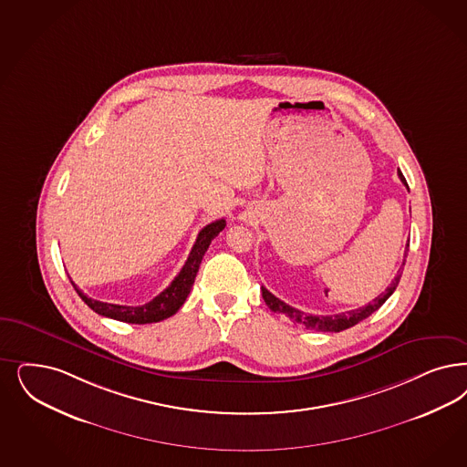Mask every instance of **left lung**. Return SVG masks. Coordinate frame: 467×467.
Returning <instances> with one entry per match:
<instances>
[{
    "instance_id": "8db88e82",
    "label": "left lung",
    "mask_w": 467,
    "mask_h": 467,
    "mask_svg": "<svg viewBox=\"0 0 467 467\" xmlns=\"http://www.w3.org/2000/svg\"><path fill=\"white\" fill-rule=\"evenodd\" d=\"M399 177L402 181L403 184L407 186V181L403 177L402 172H399ZM407 252H409V243L405 246V252H403V257H407ZM403 265H405V258H403L402 267L399 269V273L395 275V279L391 281V285L386 288L381 295H378L370 304L368 306H360V308H355V310H348V312H341V314H335V316H312V314H306L304 310H298L295 306L285 304L283 300H279L277 296H274L271 291L265 290L262 286V296H264V302L267 304V306L275 312V314H283L286 316L291 322L306 327V329H314V331H327V333H339L343 329H348L355 324H358L364 319H368L372 312H376L379 306L385 304L386 300L393 295V291L397 290L399 283H400V277H402Z\"/></svg>"
}]
</instances>
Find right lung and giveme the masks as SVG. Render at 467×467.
Returning <instances> with one entry per match:
<instances>
[{
	"label": "right lung",
	"mask_w": 467,
	"mask_h": 467,
	"mask_svg": "<svg viewBox=\"0 0 467 467\" xmlns=\"http://www.w3.org/2000/svg\"><path fill=\"white\" fill-rule=\"evenodd\" d=\"M225 227V219H219L215 223H210L205 225L194 242L193 248L190 252V257L186 260V264L182 265L181 273L177 274L174 281L161 291V295H157L151 302H148L145 306H115V304H107V302H99L93 300L88 295H84L74 281L72 286L78 291V295L84 300V304L89 306L91 310H95L99 316L110 317L115 321L129 322V324H150V322H161L171 316H174L177 310L186 302L192 286H193L194 277L200 269L202 258L205 255L207 248L210 246L212 240L223 231Z\"/></svg>",
	"instance_id": "right-lung-1"
}]
</instances>
